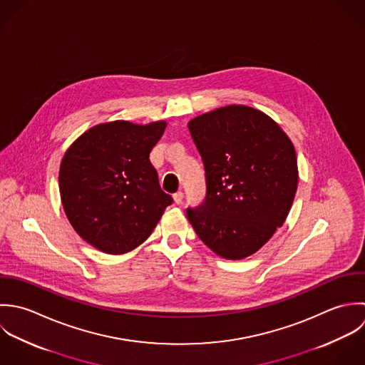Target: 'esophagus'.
I'll use <instances>...</instances> for the list:
<instances>
[{
    "instance_id": "obj_1",
    "label": "esophagus",
    "mask_w": 365,
    "mask_h": 365,
    "mask_svg": "<svg viewBox=\"0 0 365 365\" xmlns=\"http://www.w3.org/2000/svg\"><path fill=\"white\" fill-rule=\"evenodd\" d=\"M173 200H175L176 205H180V203L183 202V193H182V192H176V193L173 195Z\"/></svg>"
}]
</instances>
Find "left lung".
<instances>
[{
    "label": "left lung",
    "mask_w": 365,
    "mask_h": 365,
    "mask_svg": "<svg viewBox=\"0 0 365 365\" xmlns=\"http://www.w3.org/2000/svg\"><path fill=\"white\" fill-rule=\"evenodd\" d=\"M192 140L206 178V197L186 215L217 255L242 259L284 224L297 187L294 148L264 113L228 106L192 120Z\"/></svg>",
    "instance_id": "8db88e82"
}]
</instances>
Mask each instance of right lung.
<instances>
[{"label":"right lung","instance_id":"add662e5","mask_svg":"<svg viewBox=\"0 0 365 365\" xmlns=\"http://www.w3.org/2000/svg\"><path fill=\"white\" fill-rule=\"evenodd\" d=\"M165 128L163 121L100 124L68 149L59 172L63 209L76 232L97 250H134L173 203L149 160Z\"/></svg>","mask_w":365,"mask_h":365}]
</instances>
